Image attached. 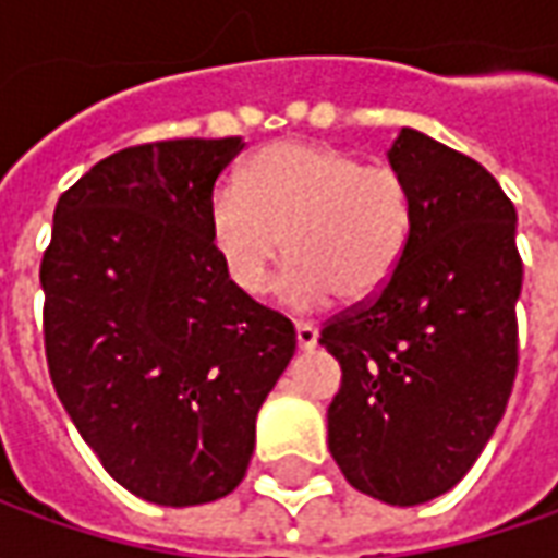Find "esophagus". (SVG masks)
<instances>
[{"mask_svg": "<svg viewBox=\"0 0 558 558\" xmlns=\"http://www.w3.org/2000/svg\"><path fill=\"white\" fill-rule=\"evenodd\" d=\"M295 340H299V350L311 352L316 347V340H319V331L311 323H299L295 326Z\"/></svg>", "mask_w": 558, "mask_h": 558, "instance_id": "1", "label": "esophagus"}]
</instances>
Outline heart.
I'll list each match as a JSON object with an SVG mask.
<instances>
[{"mask_svg":"<svg viewBox=\"0 0 558 558\" xmlns=\"http://www.w3.org/2000/svg\"><path fill=\"white\" fill-rule=\"evenodd\" d=\"M412 223V191L395 167L304 140L259 148L239 184H220L208 203L220 263L254 299L271 287L287 239L292 263L280 295L302 314L338 295L376 299L403 266Z\"/></svg>","mask_w":558,"mask_h":558,"instance_id":"1","label":"heart"}]
</instances>
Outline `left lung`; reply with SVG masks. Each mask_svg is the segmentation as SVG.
<instances>
[{
  "instance_id": "1",
  "label": "left lung",
  "mask_w": 558,
  "mask_h": 558,
  "mask_svg": "<svg viewBox=\"0 0 558 558\" xmlns=\"http://www.w3.org/2000/svg\"><path fill=\"white\" fill-rule=\"evenodd\" d=\"M388 163L415 203L410 251L376 299L328 319L343 379L328 448L355 490L430 502L478 460L517 374V211L478 160L400 128Z\"/></svg>"
}]
</instances>
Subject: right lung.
<instances>
[{"label": "right lung", "instance_id": "obj_1", "mask_svg": "<svg viewBox=\"0 0 558 558\" xmlns=\"http://www.w3.org/2000/svg\"><path fill=\"white\" fill-rule=\"evenodd\" d=\"M242 137L98 160L59 196L41 259L56 395L125 490L167 508L242 484L256 412L295 352L287 316L227 275L208 203Z\"/></svg>", "mask_w": 558, "mask_h": 558}]
</instances>
